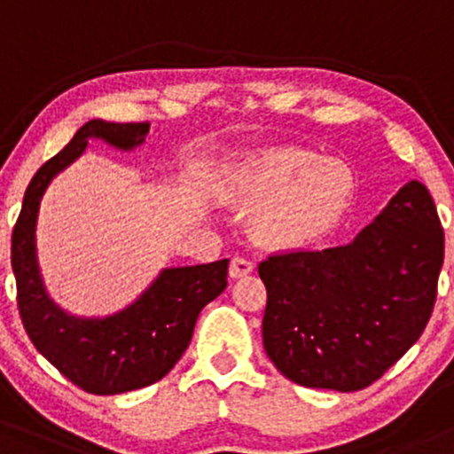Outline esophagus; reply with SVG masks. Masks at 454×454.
Wrapping results in <instances>:
<instances>
[{
	"mask_svg": "<svg viewBox=\"0 0 454 454\" xmlns=\"http://www.w3.org/2000/svg\"><path fill=\"white\" fill-rule=\"evenodd\" d=\"M253 270H254L253 259H248V257H233L231 263H229V277H231V278L247 277V274H251Z\"/></svg>",
	"mask_w": 454,
	"mask_h": 454,
	"instance_id": "1",
	"label": "esophagus"
}]
</instances>
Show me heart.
Returning a JSON list of instances; mask_svg holds the SVG:
<instances>
[{
    "label": "heart",
    "mask_w": 454,
    "mask_h": 454,
    "mask_svg": "<svg viewBox=\"0 0 454 454\" xmlns=\"http://www.w3.org/2000/svg\"><path fill=\"white\" fill-rule=\"evenodd\" d=\"M354 177L337 159L298 147L263 152L233 171L229 200L257 207L259 238L278 247H298L322 238L348 207Z\"/></svg>",
    "instance_id": "b5f03b06"
}]
</instances>
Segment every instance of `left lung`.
<instances>
[{
	"label": "left lung",
	"instance_id": "8db88e82",
	"mask_svg": "<svg viewBox=\"0 0 454 454\" xmlns=\"http://www.w3.org/2000/svg\"><path fill=\"white\" fill-rule=\"evenodd\" d=\"M444 229L425 184L411 180L345 247L270 254L263 348L307 388L363 390L380 380L431 317Z\"/></svg>",
	"mask_w": 454,
	"mask_h": 454
}]
</instances>
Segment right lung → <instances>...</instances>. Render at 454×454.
Masks as SVG:
<instances>
[{
    "mask_svg": "<svg viewBox=\"0 0 454 454\" xmlns=\"http://www.w3.org/2000/svg\"><path fill=\"white\" fill-rule=\"evenodd\" d=\"M150 124L91 120L29 182L12 231V272L19 315L34 348L64 378L91 395H120L165 378L192 339L197 317L227 287L229 259L165 268L130 307L106 317H76L49 298L35 257V223L44 191L74 162L90 139L129 152L145 141Z\"/></svg>",
    "mask_w": 454,
    "mask_h": 454,
    "instance_id": "1",
    "label": "right lung"
}]
</instances>
